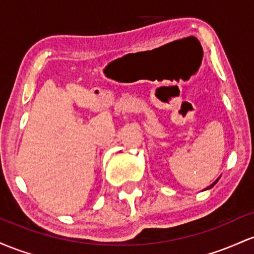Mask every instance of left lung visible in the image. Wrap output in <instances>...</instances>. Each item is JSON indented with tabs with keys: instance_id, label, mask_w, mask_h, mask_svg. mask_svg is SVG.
Wrapping results in <instances>:
<instances>
[{
	"instance_id": "obj_1",
	"label": "left lung",
	"mask_w": 254,
	"mask_h": 254,
	"mask_svg": "<svg viewBox=\"0 0 254 254\" xmlns=\"http://www.w3.org/2000/svg\"><path fill=\"white\" fill-rule=\"evenodd\" d=\"M217 181H218V179H217V180H216V181H215V182H213V184H212V185H211V186H209V187H207V189H206V190H209V189H211V187H213V186H215V185H216V184H217Z\"/></svg>"
}]
</instances>
